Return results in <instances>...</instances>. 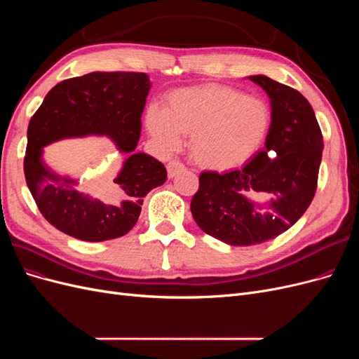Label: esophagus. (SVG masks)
Returning <instances> with one entry per match:
<instances>
[{"label":"esophagus","instance_id":"obj_1","mask_svg":"<svg viewBox=\"0 0 359 359\" xmlns=\"http://www.w3.org/2000/svg\"><path fill=\"white\" fill-rule=\"evenodd\" d=\"M166 169H168V177H169V178H173V177L177 175V173H180V172H182V170H186V166H184V163H181L180 160H170V161L168 163Z\"/></svg>","mask_w":359,"mask_h":359}]
</instances>
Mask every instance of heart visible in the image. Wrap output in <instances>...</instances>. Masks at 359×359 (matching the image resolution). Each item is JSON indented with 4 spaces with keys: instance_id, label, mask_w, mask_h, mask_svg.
<instances>
[{
    "instance_id": "b5f03b06",
    "label": "heart",
    "mask_w": 359,
    "mask_h": 359,
    "mask_svg": "<svg viewBox=\"0 0 359 359\" xmlns=\"http://www.w3.org/2000/svg\"><path fill=\"white\" fill-rule=\"evenodd\" d=\"M271 112L255 95L227 85L182 88L166 97L165 111L149 106L145 123L157 144L172 153L190 136L189 149L201 166L227 170L241 166L262 145Z\"/></svg>"
}]
</instances>
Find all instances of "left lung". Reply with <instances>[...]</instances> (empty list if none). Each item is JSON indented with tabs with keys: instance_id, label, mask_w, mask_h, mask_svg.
Returning a JSON list of instances; mask_svg holds the SVG:
<instances>
[{
	"instance_id": "1",
	"label": "left lung",
	"mask_w": 359,
	"mask_h": 359,
	"mask_svg": "<svg viewBox=\"0 0 359 359\" xmlns=\"http://www.w3.org/2000/svg\"><path fill=\"white\" fill-rule=\"evenodd\" d=\"M271 99L265 149L243 169L206 170L190 210L201 229L229 245H255L286 232L307 211L318 189L323 137L316 115L299 91L250 76ZM260 194L262 205L248 199Z\"/></svg>"
}]
</instances>
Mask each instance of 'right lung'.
<instances>
[{"mask_svg": "<svg viewBox=\"0 0 359 359\" xmlns=\"http://www.w3.org/2000/svg\"><path fill=\"white\" fill-rule=\"evenodd\" d=\"M149 88L147 73L93 72L53 86L31 116L27 186L41 215L58 231L90 243L123 236L136 224L147 193L166 181L158 160L135 151ZM88 134L109 135L129 156L118 177L102 188V200L76 191L77 182L57 176L41 161L43 146Z\"/></svg>", "mask_w": 359, "mask_h": 359, "instance_id": "obj_1", "label": "right lung"}]
</instances>
